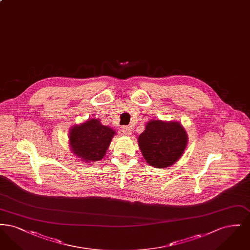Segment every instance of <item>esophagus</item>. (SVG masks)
Instances as JSON below:
<instances>
[{"label":"esophagus","instance_id":"34e87169","mask_svg":"<svg viewBox=\"0 0 250 250\" xmlns=\"http://www.w3.org/2000/svg\"><path fill=\"white\" fill-rule=\"evenodd\" d=\"M131 131H132L131 130V127L127 126V125H125V126L122 127V132H123V134L125 135V136H130Z\"/></svg>","mask_w":250,"mask_h":250}]
</instances>
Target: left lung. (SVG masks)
I'll list each match as a JSON object with an SVG mask.
<instances>
[{
	"instance_id": "obj_1",
	"label": "left lung",
	"mask_w": 250,
	"mask_h": 250,
	"mask_svg": "<svg viewBox=\"0 0 250 250\" xmlns=\"http://www.w3.org/2000/svg\"><path fill=\"white\" fill-rule=\"evenodd\" d=\"M188 134L178 122L151 120L139 136L138 143L144 159L157 168L172 166L184 154Z\"/></svg>"
}]
</instances>
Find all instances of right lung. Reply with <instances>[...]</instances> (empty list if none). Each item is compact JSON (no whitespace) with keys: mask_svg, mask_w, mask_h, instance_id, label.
Masks as SVG:
<instances>
[{"mask_svg":"<svg viewBox=\"0 0 250 250\" xmlns=\"http://www.w3.org/2000/svg\"><path fill=\"white\" fill-rule=\"evenodd\" d=\"M115 131L98 119H89L69 131L72 152L86 163L101 160L106 155Z\"/></svg>","mask_w":250,"mask_h":250,"instance_id":"1","label":"right lung"}]
</instances>
